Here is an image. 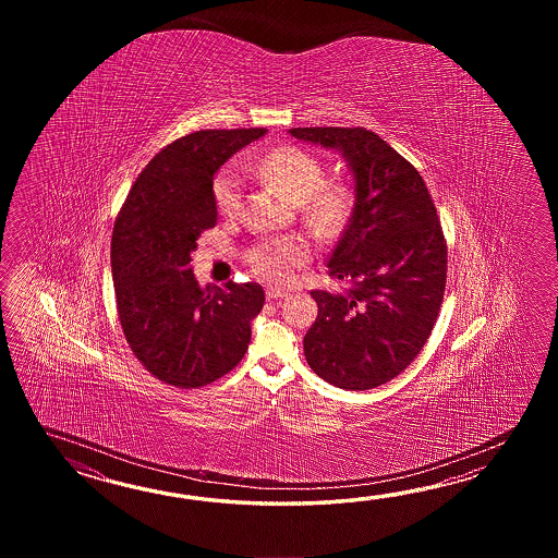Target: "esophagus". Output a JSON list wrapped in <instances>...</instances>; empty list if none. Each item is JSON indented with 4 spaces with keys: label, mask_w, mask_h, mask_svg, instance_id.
Instances as JSON below:
<instances>
[{
    "label": "esophagus",
    "mask_w": 558,
    "mask_h": 558,
    "mask_svg": "<svg viewBox=\"0 0 558 558\" xmlns=\"http://www.w3.org/2000/svg\"><path fill=\"white\" fill-rule=\"evenodd\" d=\"M289 295L283 289H275V287H267V299H283Z\"/></svg>",
    "instance_id": "1"
}]
</instances>
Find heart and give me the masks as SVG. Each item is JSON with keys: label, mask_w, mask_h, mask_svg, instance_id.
<instances>
[{"label": "heart", "mask_w": 558, "mask_h": 558, "mask_svg": "<svg viewBox=\"0 0 558 558\" xmlns=\"http://www.w3.org/2000/svg\"><path fill=\"white\" fill-rule=\"evenodd\" d=\"M263 175L295 199L307 205L311 217L320 226L339 223L347 214L349 195L337 183H325V167L313 154L295 145L277 147L257 163ZM243 193V173L238 166H229L217 175L214 199L219 214H238ZM307 259V247L299 239H277L262 245L250 255L253 271L271 281L289 283L296 269Z\"/></svg>", "instance_id": "obj_1"}]
</instances>
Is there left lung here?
I'll return each mask as SVG.
<instances>
[{"instance_id":"left-lung-1","label":"left lung","mask_w":558,"mask_h":558,"mask_svg":"<svg viewBox=\"0 0 558 558\" xmlns=\"http://www.w3.org/2000/svg\"><path fill=\"white\" fill-rule=\"evenodd\" d=\"M301 142L343 155L355 205L329 257L347 293L311 291L317 319L303 347L308 367L347 391H367L411 365L437 323L447 245L415 167L365 128H293Z\"/></svg>"}]
</instances>
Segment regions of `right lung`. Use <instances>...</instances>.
I'll use <instances>...</instances> for the list:
<instances>
[{
	"instance_id": "add662e5",
	"label": "right lung",
	"mask_w": 558,
	"mask_h": 558,
	"mask_svg": "<svg viewBox=\"0 0 558 558\" xmlns=\"http://www.w3.org/2000/svg\"><path fill=\"white\" fill-rule=\"evenodd\" d=\"M267 130H203L163 147L135 179L111 238L118 313L131 351L154 377L197 389L245 355L262 284L202 287L191 253L217 223L219 167Z\"/></svg>"
}]
</instances>
